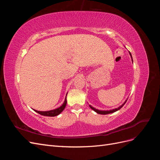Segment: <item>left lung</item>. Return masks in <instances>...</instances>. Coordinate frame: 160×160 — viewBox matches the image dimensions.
Segmentation results:
<instances>
[{
  "label": "left lung",
  "instance_id": "1",
  "mask_svg": "<svg viewBox=\"0 0 160 160\" xmlns=\"http://www.w3.org/2000/svg\"><path fill=\"white\" fill-rule=\"evenodd\" d=\"M129 52V54H130V56H131V57H132V61H133V59H132V54H131L130 53V52ZM128 100V99H127ZM127 100L125 101V102L121 105V106H119V107L118 108H116V109H112V110H109V111H101V110H99V109H95V108H93L92 107L91 105H89V107L93 109V111H95L96 113H98V114H101V115H107V114H109V113H114V112H115V111H118V110H119L121 108H122L123 106L125 105V103H126V101H127Z\"/></svg>",
  "mask_w": 160,
  "mask_h": 160
}]
</instances>
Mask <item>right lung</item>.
I'll use <instances>...</instances> for the list:
<instances>
[{
	"label": "right lung",
	"mask_w": 160,
	"mask_h": 160,
	"mask_svg": "<svg viewBox=\"0 0 160 160\" xmlns=\"http://www.w3.org/2000/svg\"><path fill=\"white\" fill-rule=\"evenodd\" d=\"M67 98V95H66ZM65 98L64 103H62V105L61 106V107L55 109L53 110H50V111H37V110H35L33 109L34 111H35L37 113H39L41 115H44V116H49V117H54V116H57L58 115H59L62 111L64 110L65 106L67 105V99Z\"/></svg>",
	"instance_id": "right-lung-1"
}]
</instances>
